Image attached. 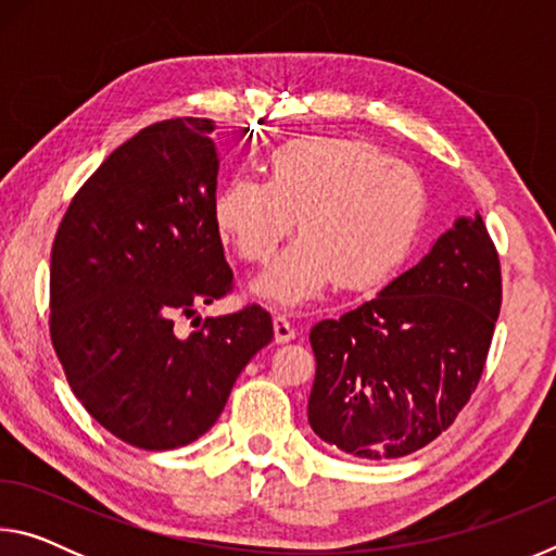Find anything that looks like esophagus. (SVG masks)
<instances>
[{
    "label": "esophagus",
    "instance_id": "obj_1",
    "mask_svg": "<svg viewBox=\"0 0 556 556\" xmlns=\"http://www.w3.org/2000/svg\"><path fill=\"white\" fill-rule=\"evenodd\" d=\"M271 326H275V341L277 343H289V341H294V338H296V328L291 326L285 316H275Z\"/></svg>",
    "mask_w": 556,
    "mask_h": 556
}]
</instances>
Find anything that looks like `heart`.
I'll return each instance as SVG.
<instances>
[{
    "mask_svg": "<svg viewBox=\"0 0 556 556\" xmlns=\"http://www.w3.org/2000/svg\"><path fill=\"white\" fill-rule=\"evenodd\" d=\"M265 178L238 176L215 201V220L250 265H267L281 240L301 238L252 291L299 308L338 281L363 291L382 285L409 255L427 213V186L409 164L357 139L308 137L279 147Z\"/></svg>",
    "mask_w": 556,
    "mask_h": 556,
    "instance_id": "b5f03b06",
    "label": "heart"
}]
</instances>
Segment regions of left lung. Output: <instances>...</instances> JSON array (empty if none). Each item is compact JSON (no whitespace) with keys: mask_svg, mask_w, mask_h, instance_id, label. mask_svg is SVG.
<instances>
[{"mask_svg":"<svg viewBox=\"0 0 556 556\" xmlns=\"http://www.w3.org/2000/svg\"><path fill=\"white\" fill-rule=\"evenodd\" d=\"M503 279L481 215L458 218L419 265L312 328L308 425L357 458H400L454 425L481 380Z\"/></svg>","mask_w":556,"mask_h":556,"instance_id":"obj_1","label":"left lung"}]
</instances>
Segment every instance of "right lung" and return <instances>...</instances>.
<instances>
[{
  "label": "right lung",
  "mask_w": 556,
  "mask_h": 556,
  "mask_svg": "<svg viewBox=\"0 0 556 556\" xmlns=\"http://www.w3.org/2000/svg\"><path fill=\"white\" fill-rule=\"evenodd\" d=\"M213 129L176 117L137 131L73 195L51 250L49 326L65 380L110 434L147 451L203 437L275 338L257 304L174 333L176 316L232 289Z\"/></svg>",
  "instance_id": "add662e5"
}]
</instances>
